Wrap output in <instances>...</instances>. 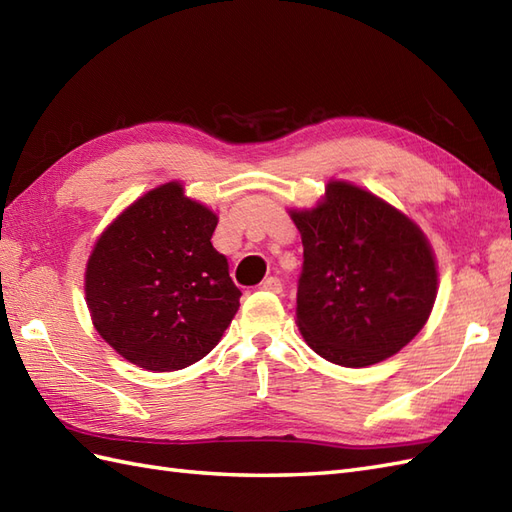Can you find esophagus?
<instances>
[{
	"mask_svg": "<svg viewBox=\"0 0 512 512\" xmlns=\"http://www.w3.org/2000/svg\"><path fill=\"white\" fill-rule=\"evenodd\" d=\"M266 292H274V294H281L283 292V283L279 277H268L264 283H261Z\"/></svg>",
	"mask_w": 512,
	"mask_h": 512,
	"instance_id": "34e87169",
	"label": "esophagus"
}]
</instances>
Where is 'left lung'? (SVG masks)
Segmentation results:
<instances>
[{
  "instance_id": "left-lung-1",
  "label": "left lung",
  "mask_w": 512,
  "mask_h": 512,
  "mask_svg": "<svg viewBox=\"0 0 512 512\" xmlns=\"http://www.w3.org/2000/svg\"><path fill=\"white\" fill-rule=\"evenodd\" d=\"M290 214L305 259L296 324L313 352L344 368H368L424 329L437 298V264L413 220L348 181H331L318 207Z\"/></svg>"
}]
</instances>
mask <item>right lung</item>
Here are the masks:
<instances>
[{
  "label": "right lung",
  "mask_w": 512,
  "mask_h": 512,
  "mask_svg": "<svg viewBox=\"0 0 512 512\" xmlns=\"http://www.w3.org/2000/svg\"><path fill=\"white\" fill-rule=\"evenodd\" d=\"M218 218L170 181L101 233L86 266L97 333L123 359L173 372L203 359L227 331L242 292L212 246Z\"/></svg>",
  "instance_id": "add662e5"
}]
</instances>
